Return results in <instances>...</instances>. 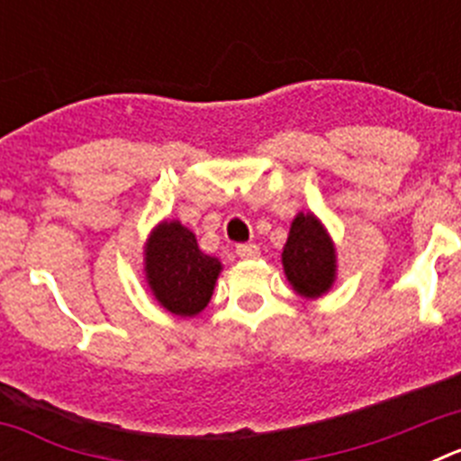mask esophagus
<instances>
[{
  "label": "esophagus",
  "instance_id": "34e87169",
  "mask_svg": "<svg viewBox=\"0 0 461 461\" xmlns=\"http://www.w3.org/2000/svg\"><path fill=\"white\" fill-rule=\"evenodd\" d=\"M235 254L244 260H254L260 256V249H258V244H240L238 249H235Z\"/></svg>",
  "mask_w": 461,
  "mask_h": 461
}]
</instances>
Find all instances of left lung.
<instances>
[{
  "label": "left lung",
  "instance_id": "obj_1",
  "mask_svg": "<svg viewBox=\"0 0 461 461\" xmlns=\"http://www.w3.org/2000/svg\"><path fill=\"white\" fill-rule=\"evenodd\" d=\"M281 263L288 281L300 295L319 297L335 281V249L325 228L313 214H297L293 219Z\"/></svg>",
  "mask_w": 461,
  "mask_h": 461
}]
</instances>
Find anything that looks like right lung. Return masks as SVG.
I'll list each match as a JSON object with an SVG mask.
<instances>
[{"instance_id":"obj_1","label":"right lung","mask_w":461,"mask_h":461,"mask_svg":"<svg viewBox=\"0 0 461 461\" xmlns=\"http://www.w3.org/2000/svg\"><path fill=\"white\" fill-rule=\"evenodd\" d=\"M145 272L154 297L177 316L207 307L221 263L198 249L195 235L180 221H166L148 242Z\"/></svg>"}]
</instances>
